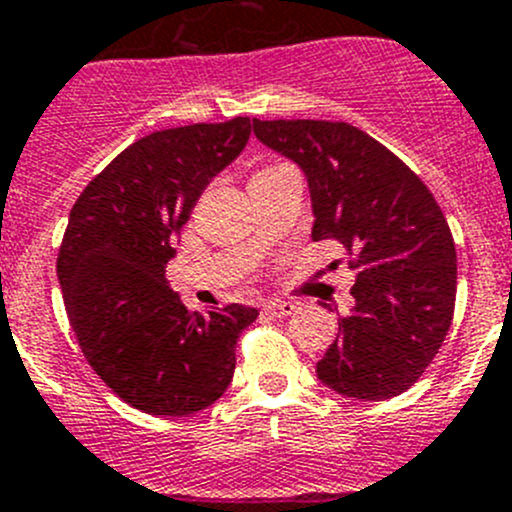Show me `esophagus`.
I'll use <instances>...</instances> for the list:
<instances>
[{
	"label": "esophagus",
	"mask_w": 512,
	"mask_h": 512,
	"mask_svg": "<svg viewBox=\"0 0 512 512\" xmlns=\"http://www.w3.org/2000/svg\"><path fill=\"white\" fill-rule=\"evenodd\" d=\"M294 309H297V304L285 302V299H270V302L265 304V312L272 314V317H289Z\"/></svg>",
	"instance_id": "1"
}]
</instances>
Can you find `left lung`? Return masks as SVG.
Instances as JSON below:
<instances>
[{
    "mask_svg": "<svg viewBox=\"0 0 512 512\" xmlns=\"http://www.w3.org/2000/svg\"><path fill=\"white\" fill-rule=\"evenodd\" d=\"M252 128L302 168L312 240H337L354 255V304L317 379L349 399L404 394L441 349L456 307V245L431 190L349 123L252 118Z\"/></svg>",
    "mask_w": 512,
    "mask_h": 512,
    "instance_id": "8db88e82",
    "label": "left lung"
}]
</instances>
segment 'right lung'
Segmentation results:
<instances>
[{
  "label": "right lung",
  "mask_w": 512,
  "mask_h": 512,
  "mask_svg": "<svg viewBox=\"0 0 512 512\" xmlns=\"http://www.w3.org/2000/svg\"><path fill=\"white\" fill-rule=\"evenodd\" d=\"M250 118L141 138L79 195L56 260L69 322L91 369L128 406L188 416L225 394L247 304L190 312L165 280L180 227L250 141Z\"/></svg>",
  "instance_id": "obj_1"
}]
</instances>
